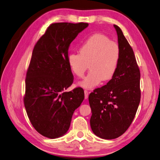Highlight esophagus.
<instances>
[{
    "label": "esophagus",
    "instance_id": "34e87169",
    "mask_svg": "<svg viewBox=\"0 0 160 160\" xmlns=\"http://www.w3.org/2000/svg\"><path fill=\"white\" fill-rule=\"evenodd\" d=\"M84 98L85 99H87L88 98V91L86 90H84Z\"/></svg>",
    "mask_w": 160,
    "mask_h": 160
}]
</instances>
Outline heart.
<instances>
[{"instance_id":"1","label":"heart","mask_w":160,"mask_h":160,"mask_svg":"<svg viewBox=\"0 0 160 160\" xmlns=\"http://www.w3.org/2000/svg\"><path fill=\"white\" fill-rule=\"evenodd\" d=\"M121 58L120 46L106 35L95 34L88 38L80 47V53L72 52L68 62L72 72L82 78L89 68L90 70L79 84L91 88L100 82L109 81L116 74Z\"/></svg>"}]
</instances>
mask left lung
I'll return each instance as SVG.
<instances>
[{
  "instance_id": "1",
  "label": "left lung",
  "mask_w": 160,
  "mask_h": 160,
  "mask_svg": "<svg viewBox=\"0 0 160 160\" xmlns=\"http://www.w3.org/2000/svg\"><path fill=\"white\" fill-rule=\"evenodd\" d=\"M121 50L114 78L95 89L88 97L92 110L90 126L94 134L112 140L122 136L134 119L140 102V71L131 46L122 30L114 25Z\"/></svg>"
}]
</instances>
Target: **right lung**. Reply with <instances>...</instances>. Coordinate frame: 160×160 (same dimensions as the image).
<instances>
[{
	"mask_svg": "<svg viewBox=\"0 0 160 160\" xmlns=\"http://www.w3.org/2000/svg\"><path fill=\"white\" fill-rule=\"evenodd\" d=\"M88 24L52 23L36 43L27 72L24 104L32 126L50 139L67 132L84 90H64L73 83L68 62L70 43Z\"/></svg>",
	"mask_w": 160,
	"mask_h": 160,
	"instance_id": "right-lung-1",
	"label": "right lung"
}]
</instances>
